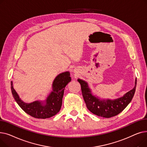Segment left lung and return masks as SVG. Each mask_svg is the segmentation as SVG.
<instances>
[{
	"label": "left lung",
	"mask_w": 147,
	"mask_h": 147,
	"mask_svg": "<svg viewBox=\"0 0 147 147\" xmlns=\"http://www.w3.org/2000/svg\"><path fill=\"white\" fill-rule=\"evenodd\" d=\"M78 81L81 85L82 95L88 109L93 114L105 118L117 115L129 105L134 96L137 82L136 78L135 86L132 90L121 97L111 99H101L96 95H94L86 81L80 79H78Z\"/></svg>",
	"instance_id": "left-lung-1"
}]
</instances>
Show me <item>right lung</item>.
Masks as SVG:
<instances>
[{
	"mask_svg": "<svg viewBox=\"0 0 147 147\" xmlns=\"http://www.w3.org/2000/svg\"><path fill=\"white\" fill-rule=\"evenodd\" d=\"M71 80L69 71L59 74L53 81L52 91L44 101L37 100L30 103L24 102L14 89L12 81L11 82V92L15 101L27 114L34 118L45 119L53 116L59 111L65 88Z\"/></svg>",
	"mask_w": 147,
	"mask_h": 147,
	"instance_id": "right-lung-1",
	"label": "right lung"
}]
</instances>
